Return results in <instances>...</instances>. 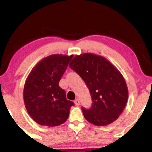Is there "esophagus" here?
<instances>
[{"instance_id":"34e87169","label":"esophagus","mask_w":152,"mask_h":152,"mask_svg":"<svg viewBox=\"0 0 152 152\" xmlns=\"http://www.w3.org/2000/svg\"><path fill=\"white\" fill-rule=\"evenodd\" d=\"M74 104H76V106H79V105H80V101H79V100H78V99H76V100H75V101H74Z\"/></svg>"}]
</instances>
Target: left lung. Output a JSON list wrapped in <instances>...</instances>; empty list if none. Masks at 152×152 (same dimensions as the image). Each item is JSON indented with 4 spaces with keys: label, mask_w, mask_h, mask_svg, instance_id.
Masks as SVG:
<instances>
[{
    "label": "left lung",
    "mask_w": 152,
    "mask_h": 152,
    "mask_svg": "<svg viewBox=\"0 0 152 152\" xmlns=\"http://www.w3.org/2000/svg\"><path fill=\"white\" fill-rule=\"evenodd\" d=\"M85 81L93 102L89 109L82 107L83 116L96 126L116 121L126 106L128 88L120 71L102 56L86 53L76 56L69 64Z\"/></svg>",
    "instance_id": "8db88e82"
}]
</instances>
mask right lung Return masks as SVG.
I'll list each match as a JSON object with an SVG mask.
<instances>
[{"instance_id": "add662e5", "label": "right lung", "mask_w": 152, "mask_h": 152, "mask_svg": "<svg viewBox=\"0 0 152 152\" xmlns=\"http://www.w3.org/2000/svg\"><path fill=\"white\" fill-rule=\"evenodd\" d=\"M73 56L53 54L35 66L26 78L23 88L26 109L38 124L57 126L69 118L74 102L66 99L65 91L59 86Z\"/></svg>"}]
</instances>
